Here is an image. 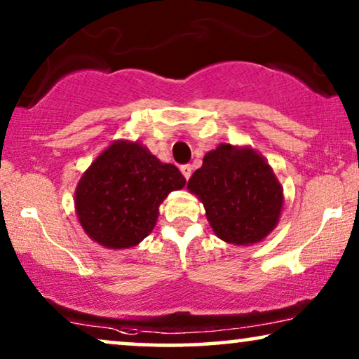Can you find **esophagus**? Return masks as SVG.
Masks as SVG:
<instances>
[{
	"mask_svg": "<svg viewBox=\"0 0 359 359\" xmlns=\"http://www.w3.org/2000/svg\"><path fill=\"white\" fill-rule=\"evenodd\" d=\"M181 173H183V176L186 180L191 178V173H193V166L191 165H183L181 166Z\"/></svg>",
	"mask_w": 359,
	"mask_h": 359,
	"instance_id": "obj_1",
	"label": "esophagus"
}]
</instances>
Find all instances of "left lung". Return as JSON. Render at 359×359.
Instances as JSON below:
<instances>
[{
	"mask_svg": "<svg viewBox=\"0 0 359 359\" xmlns=\"http://www.w3.org/2000/svg\"><path fill=\"white\" fill-rule=\"evenodd\" d=\"M188 189L203 201L215 235L229 243L259 242L276 227L281 214V184L252 149L222 144L205 154Z\"/></svg>",
	"mask_w": 359,
	"mask_h": 359,
	"instance_id": "1",
	"label": "left lung"
}]
</instances>
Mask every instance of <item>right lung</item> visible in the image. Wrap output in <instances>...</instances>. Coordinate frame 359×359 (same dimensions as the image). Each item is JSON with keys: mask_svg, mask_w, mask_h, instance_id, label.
Wrapping results in <instances>:
<instances>
[{"mask_svg": "<svg viewBox=\"0 0 359 359\" xmlns=\"http://www.w3.org/2000/svg\"><path fill=\"white\" fill-rule=\"evenodd\" d=\"M184 184L175 165L161 163L145 147L114 142L78 183V219L102 247H134L154 230L161 201Z\"/></svg>", "mask_w": 359, "mask_h": 359, "instance_id": "1", "label": "right lung"}]
</instances>
